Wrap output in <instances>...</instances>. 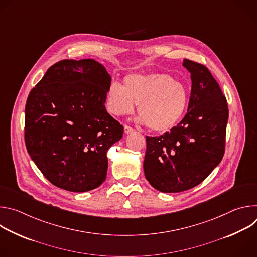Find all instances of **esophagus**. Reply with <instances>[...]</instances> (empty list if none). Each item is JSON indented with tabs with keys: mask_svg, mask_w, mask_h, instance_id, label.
I'll list each match as a JSON object with an SVG mask.
<instances>
[{
	"mask_svg": "<svg viewBox=\"0 0 257 257\" xmlns=\"http://www.w3.org/2000/svg\"><path fill=\"white\" fill-rule=\"evenodd\" d=\"M133 131H134V129H133L132 127H130V126H128V125H125V126H124V132H125L126 134L131 133V132H133Z\"/></svg>",
	"mask_w": 257,
	"mask_h": 257,
	"instance_id": "esophagus-1",
	"label": "esophagus"
}]
</instances>
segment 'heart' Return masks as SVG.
<instances>
[{
    "label": "heart",
    "mask_w": 257,
    "mask_h": 257,
    "mask_svg": "<svg viewBox=\"0 0 257 257\" xmlns=\"http://www.w3.org/2000/svg\"><path fill=\"white\" fill-rule=\"evenodd\" d=\"M190 99L188 86L167 73L129 74L123 85L108 86L105 106L114 116L131 114L138 104L139 121L156 132L175 127L184 117Z\"/></svg>",
    "instance_id": "b5f03b06"
}]
</instances>
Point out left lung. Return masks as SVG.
Masks as SVG:
<instances>
[{"label":"left lung","mask_w":257,"mask_h":257,"mask_svg":"<svg viewBox=\"0 0 257 257\" xmlns=\"http://www.w3.org/2000/svg\"><path fill=\"white\" fill-rule=\"evenodd\" d=\"M183 66L192 81L187 114L171 131L146 136L144 175L154 188L165 193L197 186L225 154L226 96L204 65L185 59Z\"/></svg>","instance_id":"obj_1"}]
</instances>
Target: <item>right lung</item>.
Masks as SVG:
<instances>
[{
	"label": "right lung",
	"instance_id": "obj_1",
	"mask_svg": "<svg viewBox=\"0 0 257 257\" xmlns=\"http://www.w3.org/2000/svg\"><path fill=\"white\" fill-rule=\"evenodd\" d=\"M111 76L92 59L50 67L25 105L27 152L53 185L86 192L105 180L106 153L124 128L104 106Z\"/></svg>",
	"mask_w": 257,
	"mask_h": 257
}]
</instances>
